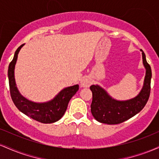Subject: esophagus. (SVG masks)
Masks as SVG:
<instances>
[{"mask_svg": "<svg viewBox=\"0 0 159 159\" xmlns=\"http://www.w3.org/2000/svg\"><path fill=\"white\" fill-rule=\"evenodd\" d=\"M91 84H92V81H91L90 78H89L88 77H84L82 78L81 81V86L83 87H89Z\"/></svg>", "mask_w": 159, "mask_h": 159, "instance_id": "obj_1", "label": "esophagus"}]
</instances>
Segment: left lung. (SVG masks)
I'll use <instances>...</instances> for the list:
<instances>
[{
    "label": "left lung",
    "mask_w": 159,
    "mask_h": 159,
    "mask_svg": "<svg viewBox=\"0 0 159 159\" xmlns=\"http://www.w3.org/2000/svg\"><path fill=\"white\" fill-rule=\"evenodd\" d=\"M141 51L146 76L143 89L135 98L125 102L116 101L99 86L92 85L90 87L93 93L91 113L97 121L110 125L123 123L139 113L146 105L150 95L152 70L145 54Z\"/></svg>",
    "instance_id": "left-lung-1"
}]
</instances>
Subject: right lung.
I'll list each match as a JSON object with an SVG mask.
<instances>
[{"mask_svg":"<svg viewBox=\"0 0 159 159\" xmlns=\"http://www.w3.org/2000/svg\"><path fill=\"white\" fill-rule=\"evenodd\" d=\"M23 45L24 44L20 45L17 48L13 59L9 65L8 78L11 98L16 107L32 119L42 123H54L63 116L68 107L69 100L78 90L79 86L74 85L63 89L54 99L46 103H34L24 98L16 87L14 78V69L18 54Z\"/></svg>","mask_w":159,"mask_h":159,"instance_id":"1","label":"right lung"}]
</instances>
